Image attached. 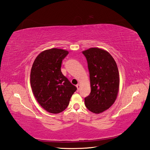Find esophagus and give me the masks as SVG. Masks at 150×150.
Segmentation results:
<instances>
[{
	"mask_svg": "<svg viewBox=\"0 0 150 150\" xmlns=\"http://www.w3.org/2000/svg\"><path fill=\"white\" fill-rule=\"evenodd\" d=\"M76 87H77L78 91H79V88H80V85H79V83L78 85H76Z\"/></svg>",
	"mask_w": 150,
	"mask_h": 150,
	"instance_id": "obj_1",
	"label": "esophagus"
}]
</instances>
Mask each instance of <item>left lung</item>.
Returning <instances> with one entry per match:
<instances>
[{"mask_svg": "<svg viewBox=\"0 0 150 150\" xmlns=\"http://www.w3.org/2000/svg\"><path fill=\"white\" fill-rule=\"evenodd\" d=\"M88 64L91 92L85 98L86 107L99 114L114 104L119 87L117 64L109 52L99 48L83 51Z\"/></svg>", "mask_w": 150, "mask_h": 150, "instance_id": "left-lung-1", "label": "left lung"}]
</instances>
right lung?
I'll use <instances>...</instances> for the list:
<instances>
[{
	"label": "right lung",
	"instance_id": "obj_1",
	"mask_svg": "<svg viewBox=\"0 0 150 150\" xmlns=\"http://www.w3.org/2000/svg\"><path fill=\"white\" fill-rule=\"evenodd\" d=\"M69 54L53 48L40 53L33 63L30 82L36 100L46 111L58 114L67 107L77 90L61 71L62 61Z\"/></svg>",
	"mask_w": 150,
	"mask_h": 150
}]
</instances>
